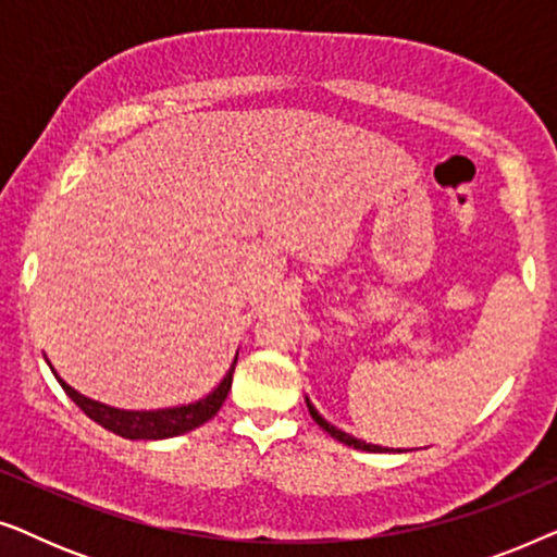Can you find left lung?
<instances>
[{
	"instance_id": "8db88e82",
	"label": "left lung",
	"mask_w": 557,
	"mask_h": 557,
	"mask_svg": "<svg viewBox=\"0 0 557 557\" xmlns=\"http://www.w3.org/2000/svg\"><path fill=\"white\" fill-rule=\"evenodd\" d=\"M307 400V408H309V416L314 418V423L319 425V429H324L326 433H330L332 438H337L339 444H345V446H352V448H360V451H370V454H387V451H398L400 454V448H387V446H377V444H368V441H360V438H355V436H349V433H345V431H339L337 425H332L330 421H326V418L319 413V410L311 406V400L309 398H304Z\"/></svg>"
}]
</instances>
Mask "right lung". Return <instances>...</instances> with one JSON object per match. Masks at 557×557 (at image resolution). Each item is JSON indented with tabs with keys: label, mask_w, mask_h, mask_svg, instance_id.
<instances>
[{
	"label": "right lung",
	"mask_w": 557,
	"mask_h": 557,
	"mask_svg": "<svg viewBox=\"0 0 557 557\" xmlns=\"http://www.w3.org/2000/svg\"><path fill=\"white\" fill-rule=\"evenodd\" d=\"M235 362H238V355L233 357L231 368H227L223 380H220V383L212 387L205 398L195 403H185V406L157 408V410H124V408L106 406V403H98L94 398H86V395L67 385L50 362L48 364L60 387L67 393V398H71L75 406L90 418V421H96L98 425H103L106 431L116 433V436L128 438V441H162V438H174V436H182V433L200 429L202 423H208L210 418L223 408L227 391H231V383H233Z\"/></svg>",
	"instance_id": "right-lung-1"
}]
</instances>
